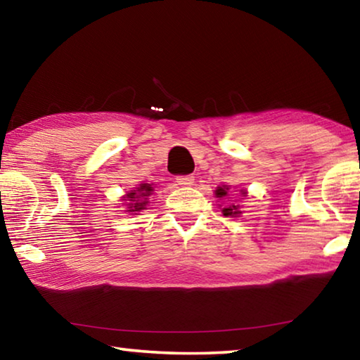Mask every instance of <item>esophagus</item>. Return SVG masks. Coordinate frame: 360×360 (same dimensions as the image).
<instances>
[{"mask_svg": "<svg viewBox=\"0 0 360 360\" xmlns=\"http://www.w3.org/2000/svg\"><path fill=\"white\" fill-rule=\"evenodd\" d=\"M176 182H178V184L182 186V187H188V186L193 184V176H191V174L178 176V178H176Z\"/></svg>", "mask_w": 360, "mask_h": 360, "instance_id": "1", "label": "esophagus"}]
</instances>
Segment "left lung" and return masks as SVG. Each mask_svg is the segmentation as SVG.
Here are the masks:
<instances>
[{
	"mask_svg": "<svg viewBox=\"0 0 360 360\" xmlns=\"http://www.w3.org/2000/svg\"><path fill=\"white\" fill-rule=\"evenodd\" d=\"M227 191H229V188H227ZM227 191H225V188H222V187H219L216 191V195H217V197H225V195H227ZM222 212H224V216H233V214H240L241 211H238V208H236L235 205H230L229 208H224Z\"/></svg>",
	"mask_w": 360,
	"mask_h": 360,
	"instance_id": "left-lung-1",
	"label": "left lung"
}]
</instances>
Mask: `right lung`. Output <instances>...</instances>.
<instances>
[{"mask_svg": "<svg viewBox=\"0 0 360 360\" xmlns=\"http://www.w3.org/2000/svg\"><path fill=\"white\" fill-rule=\"evenodd\" d=\"M152 191H154V188L150 187V184H143V186H139L135 192L127 193V202H130V203H127L129 205V211L144 210V206L148 205V200H146V197H149Z\"/></svg>", "mask_w": 360, "mask_h": 360, "instance_id": "obj_1", "label": "right lung"}]
</instances>
